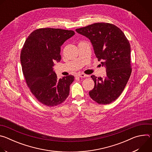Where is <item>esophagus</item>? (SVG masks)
<instances>
[{
  "label": "esophagus",
  "mask_w": 152,
  "mask_h": 152,
  "mask_svg": "<svg viewBox=\"0 0 152 152\" xmlns=\"http://www.w3.org/2000/svg\"><path fill=\"white\" fill-rule=\"evenodd\" d=\"M77 76H79V77H86V75H85V74H83V73H77Z\"/></svg>",
  "instance_id": "obj_1"
}]
</instances>
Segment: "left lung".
I'll use <instances>...</instances> for the list:
<instances>
[{"mask_svg":"<svg viewBox=\"0 0 152 152\" xmlns=\"http://www.w3.org/2000/svg\"><path fill=\"white\" fill-rule=\"evenodd\" d=\"M76 31L90 39L96 56L106 68L104 79L91 76L94 87L89 95L99 104H110L120 96L131 75L130 43L120 28L108 23H96Z\"/></svg>","mask_w":152,"mask_h":152,"instance_id":"left-lung-1","label":"left lung"}]
</instances>
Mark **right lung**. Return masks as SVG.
Masks as SVG:
<instances>
[{
	"mask_svg": "<svg viewBox=\"0 0 152 152\" xmlns=\"http://www.w3.org/2000/svg\"><path fill=\"white\" fill-rule=\"evenodd\" d=\"M75 34L61 29H38L28 36L21 51V64L28 87L47 106L62 103L69 95L75 77L69 75L58 80L53 67L54 62L61 61V46Z\"/></svg>",
	"mask_w": 152,
	"mask_h": 152,
	"instance_id": "add662e5",
	"label": "right lung"
}]
</instances>
